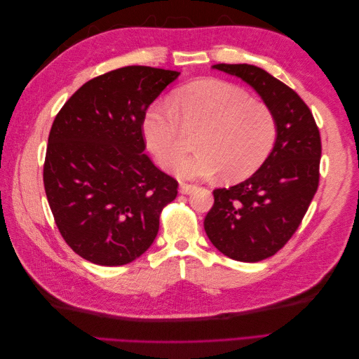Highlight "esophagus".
<instances>
[{
  "label": "esophagus",
  "instance_id": "1",
  "mask_svg": "<svg viewBox=\"0 0 359 359\" xmlns=\"http://www.w3.org/2000/svg\"><path fill=\"white\" fill-rule=\"evenodd\" d=\"M196 189H198V187L193 186V184H181L180 191H181L182 194H190V193H193Z\"/></svg>",
  "mask_w": 359,
  "mask_h": 359
}]
</instances>
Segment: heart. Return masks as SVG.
Listing matches in <instances>:
<instances>
[{"label": "heart", "mask_w": 359, "mask_h": 359, "mask_svg": "<svg viewBox=\"0 0 359 359\" xmlns=\"http://www.w3.org/2000/svg\"><path fill=\"white\" fill-rule=\"evenodd\" d=\"M201 129L198 153L177 168L178 177L226 181L248 178L264 165L277 140V119L240 86L202 79L182 86L170 106H157L144 121V136L160 165L175 168L185 155L182 128Z\"/></svg>", "instance_id": "obj_1"}]
</instances>
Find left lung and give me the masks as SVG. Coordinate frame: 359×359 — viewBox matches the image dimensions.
<instances>
[{
	"mask_svg": "<svg viewBox=\"0 0 359 359\" xmlns=\"http://www.w3.org/2000/svg\"><path fill=\"white\" fill-rule=\"evenodd\" d=\"M260 95L277 119V140L248 180L214 190L203 227L212 245L240 262H259L283 247L306 215L319 186L322 154L316 121L301 97L264 69L215 64Z\"/></svg>",
	"mask_w": 359,
	"mask_h": 359,
	"instance_id": "left-lung-1",
	"label": "left lung"
}]
</instances>
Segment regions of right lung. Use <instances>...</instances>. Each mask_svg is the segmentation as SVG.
I'll list each match as a JSON object with an SVG mask.
<instances>
[{
  "instance_id": "right-lung-1",
  "label": "right lung",
  "mask_w": 359,
  "mask_h": 359,
  "mask_svg": "<svg viewBox=\"0 0 359 359\" xmlns=\"http://www.w3.org/2000/svg\"><path fill=\"white\" fill-rule=\"evenodd\" d=\"M181 73L128 66L83 83L52 124L43 182L74 253L102 266L133 262L154 243L178 182L144 154L147 109Z\"/></svg>"
}]
</instances>
